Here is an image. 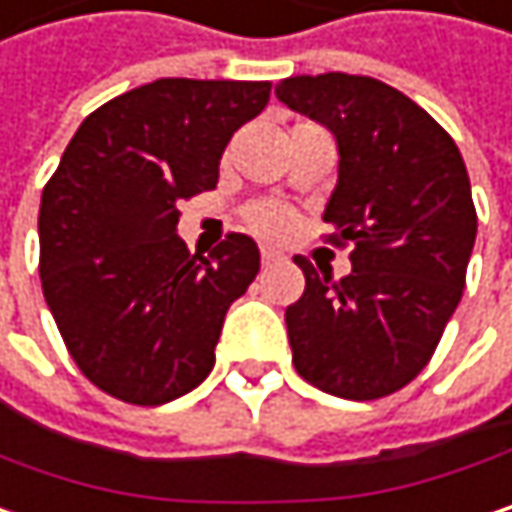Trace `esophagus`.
<instances>
[{
    "label": "esophagus",
    "instance_id": "1",
    "mask_svg": "<svg viewBox=\"0 0 512 512\" xmlns=\"http://www.w3.org/2000/svg\"><path fill=\"white\" fill-rule=\"evenodd\" d=\"M283 259V253L280 250H274V247H262V262L265 265H274V262H280Z\"/></svg>",
    "mask_w": 512,
    "mask_h": 512
}]
</instances>
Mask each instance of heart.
Segmentation results:
<instances>
[{
  "label": "heart",
  "mask_w": 512,
  "mask_h": 512,
  "mask_svg": "<svg viewBox=\"0 0 512 512\" xmlns=\"http://www.w3.org/2000/svg\"><path fill=\"white\" fill-rule=\"evenodd\" d=\"M244 224L250 226L256 235H262V238H286L288 232H291V226H294V215L288 212L283 203L262 200V203L247 206Z\"/></svg>",
  "instance_id": "b5f03b06"
}]
</instances>
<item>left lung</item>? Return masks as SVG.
Wrapping results in <instances>:
<instances>
[{
	"instance_id": "obj_1",
	"label": "left lung",
	"mask_w": 512,
	"mask_h": 512,
	"mask_svg": "<svg viewBox=\"0 0 512 512\" xmlns=\"http://www.w3.org/2000/svg\"><path fill=\"white\" fill-rule=\"evenodd\" d=\"M277 96L333 132L324 221L336 247H353L339 283L294 259L306 288L286 309L291 362L336 398H386L430 362L463 297L478 235L466 164L421 105L371 76H291Z\"/></svg>"
}]
</instances>
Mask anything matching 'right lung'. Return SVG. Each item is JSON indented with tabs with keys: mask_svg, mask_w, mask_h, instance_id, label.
<instances>
[{
	"mask_svg": "<svg viewBox=\"0 0 512 512\" xmlns=\"http://www.w3.org/2000/svg\"><path fill=\"white\" fill-rule=\"evenodd\" d=\"M268 96V82L156 79L88 114L46 182L43 297L73 362L111 398L159 407L209 377L259 247L229 232L209 259L188 253L179 203L218 185L229 138Z\"/></svg>",
	"mask_w": 512,
	"mask_h": 512,
	"instance_id": "obj_1",
	"label": "right lung"
}]
</instances>
